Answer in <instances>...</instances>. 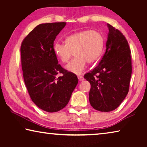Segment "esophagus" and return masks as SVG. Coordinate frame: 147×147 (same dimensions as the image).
Segmentation results:
<instances>
[{"mask_svg":"<svg viewBox=\"0 0 147 147\" xmlns=\"http://www.w3.org/2000/svg\"><path fill=\"white\" fill-rule=\"evenodd\" d=\"M78 80H79V81H83L84 80V77H83L82 76H78Z\"/></svg>","mask_w":147,"mask_h":147,"instance_id":"esophagus-1","label":"esophagus"}]
</instances>
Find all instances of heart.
<instances>
[{
  "instance_id": "b5f03b06",
  "label": "heart",
  "mask_w": 147,
  "mask_h": 147,
  "mask_svg": "<svg viewBox=\"0 0 147 147\" xmlns=\"http://www.w3.org/2000/svg\"><path fill=\"white\" fill-rule=\"evenodd\" d=\"M104 38L96 30H83L71 34L65 38V43L57 41L53 50L56 58L62 63H67L74 52L75 57L65 68L71 73H82L86 61L89 63L97 60L102 53Z\"/></svg>"
}]
</instances>
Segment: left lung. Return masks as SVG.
<instances>
[{"label":"left lung","mask_w":147,"mask_h":147,"mask_svg":"<svg viewBox=\"0 0 147 147\" xmlns=\"http://www.w3.org/2000/svg\"><path fill=\"white\" fill-rule=\"evenodd\" d=\"M105 54L84 78L89 82V100L100 111H113L121 104L129 91L131 75V51L125 37L109 24Z\"/></svg>","instance_id":"1"}]
</instances>
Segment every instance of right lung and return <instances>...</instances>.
Listing matches in <instances>:
<instances>
[{
    "label": "right lung",
    "instance_id": "obj_1",
    "mask_svg": "<svg viewBox=\"0 0 147 147\" xmlns=\"http://www.w3.org/2000/svg\"><path fill=\"white\" fill-rule=\"evenodd\" d=\"M65 25V22L39 24L21 46L23 78L30 96L38 108L50 113L67 106L78 82L76 74L58 64L54 53V41ZM58 74L62 75L58 77Z\"/></svg>",
    "mask_w": 147,
    "mask_h": 147
}]
</instances>
